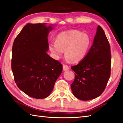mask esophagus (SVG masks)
Masks as SVG:
<instances>
[{"label":"esophagus","instance_id":"1","mask_svg":"<svg viewBox=\"0 0 123 123\" xmlns=\"http://www.w3.org/2000/svg\"><path fill=\"white\" fill-rule=\"evenodd\" d=\"M63 67V69L64 70H67L69 69V67H68V66H67V65H64L63 67Z\"/></svg>","mask_w":123,"mask_h":123}]
</instances>
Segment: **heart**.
Here are the masks:
<instances>
[{"label":"heart","mask_w":123,"mask_h":123,"mask_svg":"<svg viewBox=\"0 0 123 123\" xmlns=\"http://www.w3.org/2000/svg\"><path fill=\"white\" fill-rule=\"evenodd\" d=\"M91 43V37L88 34L71 30L60 33L56 37V42L49 44V48L56 58H59L65 50L66 60L75 62L86 56Z\"/></svg>","instance_id":"1"}]
</instances>
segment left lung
Segmentation results:
<instances>
[{
  "label": "left lung",
  "mask_w": 123,
  "mask_h": 123,
  "mask_svg": "<svg viewBox=\"0 0 123 123\" xmlns=\"http://www.w3.org/2000/svg\"><path fill=\"white\" fill-rule=\"evenodd\" d=\"M71 68L76 73L71 85L74 97L88 101L97 98L103 92L111 75V54L109 41L100 25L87 54Z\"/></svg>",
  "instance_id": "8db88e82"
}]
</instances>
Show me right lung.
<instances>
[{
  "label": "right lung",
  "instance_id": "1",
  "mask_svg": "<svg viewBox=\"0 0 123 123\" xmlns=\"http://www.w3.org/2000/svg\"><path fill=\"white\" fill-rule=\"evenodd\" d=\"M53 29L45 23L25 25L15 38L11 69L21 90L37 99L50 95L62 71V64L47 54V37Z\"/></svg>",
  "mask_w": 123,
  "mask_h": 123
}]
</instances>
